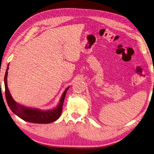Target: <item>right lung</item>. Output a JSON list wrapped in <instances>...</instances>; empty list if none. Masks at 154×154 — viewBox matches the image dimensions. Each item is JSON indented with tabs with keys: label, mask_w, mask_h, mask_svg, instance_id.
I'll return each mask as SVG.
<instances>
[{
	"label": "right lung",
	"mask_w": 154,
	"mask_h": 154,
	"mask_svg": "<svg viewBox=\"0 0 154 154\" xmlns=\"http://www.w3.org/2000/svg\"><path fill=\"white\" fill-rule=\"evenodd\" d=\"M8 69L9 68H7L4 76L5 94L7 105H8L11 111L14 113H15L19 118L24 121L35 123H49L56 121L60 118L63 110V105L66 93L69 87L67 88L63 93L59 105L55 109H52V110L42 111L39 110V109L24 108L23 106H21L18 105L16 102L13 100L9 92L8 87L7 85V72H8V71H7Z\"/></svg>",
	"instance_id": "add662e5"
}]
</instances>
